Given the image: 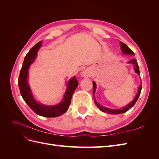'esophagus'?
Listing matches in <instances>:
<instances>
[{
  "label": "esophagus",
  "instance_id": "esophagus-1",
  "mask_svg": "<svg viewBox=\"0 0 159 159\" xmlns=\"http://www.w3.org/2000/svg\"><path fill=\"white\" fill-rule=\"evenodd\" d=\"M81 75L84 77V78H89V77H90L91 75V74L88 70H85L82 71V73H81Z\"/></svg>",
  "mask_w": 159,
  "mask_h": 159
}]
</instances>
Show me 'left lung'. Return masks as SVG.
<instances>
[{"label":"left lung","mask_w":159,"mask_h":159,"mask_svg":"<svg viewBox=\"0 0 159 159\" xmlns=\"http://www.w3.org/2000/svg\"><path fill=\"white\" fill-rule=\"evenodd\" d=\"M120 44H121V50L122 51V53L126 55H134V52L129 48L124 43L120 42ZM128 64H132L134 66V71L136 72V73L140 75V71H139V66L137 64V61L136 59H133L131 61H128ZM93 99H94V102L95 103V105H97V107L102 111L108 114H121V113H123L125 112H127V111H129L131 107H133L134 106V105L135 104V103L137 102V101L139 97V95L141 94V89H142V85H141L138 88V93L137 94L135 95V98H134V99L132 101V102L129 103L127 105H126L125 107H124L121 109H109L107 107H105L103 105H101L100 104H99L98 103L97 101H96L95 98V89H96V84L95 83V81H93Z\"/></svg>","instance_id":"obj_1"}]
</instances>
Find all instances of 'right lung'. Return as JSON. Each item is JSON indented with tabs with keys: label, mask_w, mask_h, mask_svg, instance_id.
Instances as JSON below:
<instances>
[{
	"label": "right lung",
	"mask_w": 159,
	"mask_h": 159,
	"mask_svg": "<svg viewBox=\"0 0 159 159\" xmlns=\"http://www.w3.org/2000/svg\"><path fill=\"white\" fill-rule=\"evenodd\" d=\"M42 41L33 46L26 55L18 78V87L23 99L30 109L37 115L45 117H56L67 111L71 103L72 95L78 85L75 76L67 83V89L61 102L55 105H46L38 103L34 98L30 85L28 84V70L36 58L37 52L40 48Z\"/></svg>",
	"instance_id": "1"
}]
</instances>
